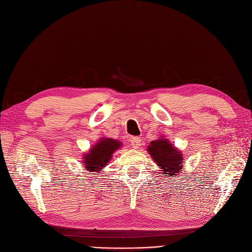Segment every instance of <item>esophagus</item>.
I'll return each instance as SVG.
<instances>
[{"mask_svg":"<svg viewBox=\"0 0 252 252\" xmlns=\"http://www.w3.org/2000/svg\"><path fill=\"white\" fill-rule=\"evenodd\" d=\"M130 144L132 148L136 149L139 148L141 146V139L139 138V136H132V138L130 139Z\"/></svg>","mask_w":252,"mask_h":252,"instance_id":"obj_1","label":"esophagus"}]
</instances>
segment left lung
<instances>
[{
  "label": "left lung",
  "instance_id": "1",
  "mask_svg": "<svg viewBox=\"0 0 252 252\" xmlns=\"http://www.w3.org/2000/svg\"><path fill=\"white\" fill-rule=\"evenodd\" d=\"M149 155L154 158V161L161 166L164 174L167 177H175L179 174V170L182 169L183 156L182 152L165 139H158L152 141L148 147Z\"/></svg>",
  "mask_w": 252,
  "mask_h": 252
}]
</instances>
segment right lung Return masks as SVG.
I'll use <instances>...</instances> for the list:
<instances>
[{
	"instance_id": "right-lung-1",
	"label": "right lung",
	"mask_w": 252,
	"mask_h": 252,
	"mask_svg": "<svg viewBox=\"0 0 252 252\" xmlns=\"http://www.w3.org/2000/svg\"><path fill=\"white\" fill-rule=\"evenodd\" d=\"M121 143L113 139H102L84 158L85 168L91 172H98L109 162L113 151L120 148ZM94 173V174H96Z\"/></svg>"
}]
</instances>
